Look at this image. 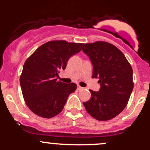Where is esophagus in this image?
I'll return each mask as SVG.
<instances>
[{
    "instance_id": "obj_1",
    "label": "esophagus",
    "mask_w": 150,
    "mask_h": 150,
    "mask_svg": "<svg viewBox=\"0 0 150 150\" xmlns=\"http://www.w3.org/2000/svg\"><path fill=\"white\" fill-rule=\"evenodd\" d=\"M84 88L83 87H80V86H78V87H77V90H82V89H83Z\"/></svg>"
}]
</instances>
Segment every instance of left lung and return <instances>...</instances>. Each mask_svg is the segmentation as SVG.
<instances>
[{"mask_svg": "<svg viewBox=\"0 0 150 150\" xmlns=\"http://www.w3.org/2000/svg\"><path fill=\"white\" fill-rule=\"evenodd\" d=\"M82 51L92 63V78L101 85L99 92L89 90L91 99L83 102L86 111L98 120L112 119L124 109L133 89L131 65L110 43L84 44Z\"/></svg>", "mask_w": 150, "mask_h": 150, "instance_id": "1", "label": "left lung"}]
</instances>
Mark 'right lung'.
Wrapping results in <instances>:
<instances>
[{
    "label": "right lung",
    "instance_id": "right-lung-1",
    "mask_svg": "<svg viewBox=\"0 0 150 150\" xmlns=\"http://www.w3.org/2000/svg\"><path fill=\"white\" fill-rule=\"evenodd\" d=\"M81 43L51 41L39 46L26 60L20 75L22 95L29 108L37 116L51 118L63 109L67 99L77 89L75 83L57 81L60 70L82 49Z\"/></svg>",
    "mask_w": 150,
    "mask_h": 150
}]
</instances>
